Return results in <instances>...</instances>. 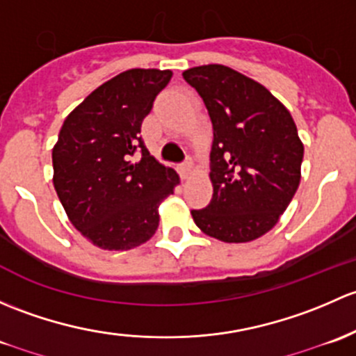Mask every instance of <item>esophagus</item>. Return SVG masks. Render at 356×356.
Masks as SVG:
<instances>
[{
  "label": "esophagus",
  "instance_id": "34e87169",
  "mask_svg": "<svg viewBox=\"0 0 356 356\" xmlns=\"http://www.w3.org/2000/svg\"><path fill=\"white\" fill-rule=\"evenodd\" d=\"M193 166H192V161H185V163L179 164V175H181L183 178L188 177L190 173H192Z\"/></svg>",
  "mask_w": 356,
  "mask_h": 356
}]
</instances>
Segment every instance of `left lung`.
I'll list each match as a JSON object with an SVG mask.
<instances>
[{
    "label": "left lung",
    "mask_w": 356,
    "mask_h": 356,
    "mask_svg": "<svg viewBox=\"0 0 356 356\" xmlns=\"http://www.w3.org/2000/svg\"><path fill=\"white\" fill-rule=\"evenodd\" d=\"M212 122L207 207L192 211L205 234L243 243L269 232L300 185L303 144L291 115L255 80L222 67L183 72Z\"/></svg>",
    "instance_id": "8db88e82"
}]
</instances>
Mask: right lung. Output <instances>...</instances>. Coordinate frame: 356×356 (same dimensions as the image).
I'll return each mask as SVG.
<instances>
[{
  "label": "right lung",
  "instance_id": "obj_1",
  "mask_svg": "<svg viewBox=\"0 0 356 356\" xmlns=\"http://www.w3.org/2000/svg\"><path fill=\"white\" fill-rule=\"evenodd\" d=\"M171 76L170 70H127L89 94L61 127L54 190L72 225L99 248L145 243L159 226V204L177 186V171L157 163L140 135Z\"/></svg>",
  "mask_w": 356,
  "mask_h": 356
}]
</instances>
